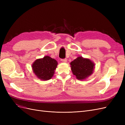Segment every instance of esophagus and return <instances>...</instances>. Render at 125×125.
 <instances>
[{
    "instance_id": "esophagus-1",
    "label": "esophagus",
    "mask_w": 125,
    "mask_h": 125,
    "mask_svg": "<svg viewBox=\"0 0 125 125\" xmlns=\"http://www.w3.org/2000/svg\"><path fill=\"white\" fill-rule=\"evenodd\" d=\"M61 60H62V62H67V59H66V58L62 59Z\"/></svg>"
}]
</instances>
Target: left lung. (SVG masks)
Wrapping results in <instances>:
<instances>
[{"instance_id": "left-lung-1", "label": "left lung", "mask_w": 125, "mask_h": 125, "mask_svg": "<svg viewBox=\"0 0 125 125\" xmlns=\"http://www.w3.org/2000/svg\"><path fill=\"white\" fill-rule=\"evenodd\" d=\"M71 70L78 80H83L93 73L94 64L89 59L78 57L70 63Z\"/></svg>"}]
</instances>
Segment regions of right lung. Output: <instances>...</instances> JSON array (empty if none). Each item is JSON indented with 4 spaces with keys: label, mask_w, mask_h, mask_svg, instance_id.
I'll return each mask as SVG.
<instances>
[{
    "label": "right lung",
    "mask_w": 125,
    "mask_h": 125,
    "mask_svg": "<svg viewBox=\"0 0 125 125\" xmlns=\"http://www.w3.org/2000/svg\"><path fill=\"white\" fill-rule=\"evenodd\" d=\"M57 64L55 59L47 56L35 60L32 65V69L37 78L47 80L53 76Z\"/></svg>",
    "instance_id": "right-lung-1"
}]
</instances>
